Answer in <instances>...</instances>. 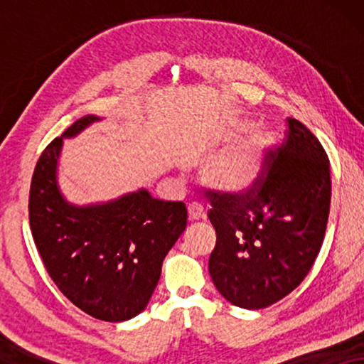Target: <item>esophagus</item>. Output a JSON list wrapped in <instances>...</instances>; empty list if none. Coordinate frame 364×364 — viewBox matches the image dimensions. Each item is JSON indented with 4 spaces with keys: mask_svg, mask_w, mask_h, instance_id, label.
<instances>
[{
    "mask_svg": "<svg viewBox=\"0 0 364 364\" xmlns=\"http://www.w3.org/2000/svg\"><path fill=\"white\" fill-rule=\"evenodd\" d=\"M188 218L191 220H200V218L205 217V212H203V207L198 205V203H188Z\"/></svg>",
    "mask_w": 364,
    "mask_h": 364,
    "instance_id": "esophagus-1",
    "label": "esophagus"
}]
</instances>
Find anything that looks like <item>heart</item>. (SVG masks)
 <instances>
[{"mask_svg":"<svg viewBox=\"0 0 364 364\" xmlns=\"http://www.w3.org/2000/svg\"><path fill=\"white\" fill-rule=\"evenodd\" d=\"M243 121L232 119L218 132L213 142L225 141L240 132ZM268 146V134L262 129L250 127L228 141L207 159L202 167V177L207 186L223 193L243 192L253 186L260 173L263 154Z\"/></svg>","mask_w":364,"mask_h":364,"instance_id":"b5f03b06","label":"heart"}]
</instances>
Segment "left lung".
I'll return each mask as SVG.
<instances>
[{
	"label": "left lung",
	"instance_id": "left-lung-1",
	"mask_svg": "<svg viewBox=\"0 0 364 364\" xmlns=\"http://www.w3.org/2000/svg\"><path fill=\"white\" fill-rule=\"evenodd\" d=\"M215 228L208 272L235 306L260 310L295 290L325 238L331 202L330 161L305 124L287 119L285 139L268 149L250 188L203 187Z\"/></svg>",
	"mask_w": 364,
	"mask_h": 364
}]
</instances>
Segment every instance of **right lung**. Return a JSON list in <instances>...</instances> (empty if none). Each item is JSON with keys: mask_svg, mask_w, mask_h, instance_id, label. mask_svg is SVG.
Returning a JSON list of instances; mask_svg holds the SVG:
<instances>
[{"mask_svg": "<svg viewBox=\"0 0 364 364\" xmlns=\"http://www.w3.org/2000/svg\"><path fill=\"white\" fill-rule=\"evenodd\" d=\"M96 119L81 117L43 151L29 187V227L63 295L97 320L124 321L147 306L164 258L186 230L187 208L157 200L147 191L96 207L64 202L56 186L63 137Z\"/></svg>", "mask_w": 364, "mask_h": 364, "instance_id": "obj_1", "label": "right lung"}]
</instances>
